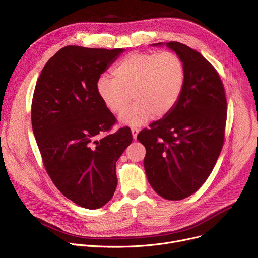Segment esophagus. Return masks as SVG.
<instances>
[{"instance_id": "obj_1", "label": "esophagus", "mask_w": 258, "mask_h": 258, "mask_svg": "<svg viewBox=\"0 0 258 258\" xmlns=\"http://www.w3.org/2000/svg\"><path fill=\"white\" fill-rule=\"evenodd\" d=\"M138 134H139V128H136V127L132 128V136H133V138H134L135 140L137 139V136H138Z\"/></svg>"}]
</instances>
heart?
Returning a JSON list of instances; mask_svg holds the SVG:
<instances>
[{
  "instance_id": "b5f03b06",
  "label": "heart",
  "mask_w": 258,
  "mask_h": 258,
  "mask_svg": "<svg viewBox=\"0 0 258 258\" xmlns=\"http://www.w3.org/2000/svg\"><path fill=\"white\" fill-rule=\"evenodd\" d=\"M112 74L113 78L101 76L97 80V93L114 114L123 112L133 97L135 103L119 117L128 126L167 116L185 84L184 63L174 52H132L114 67Z\"/></svg>"
}]
</instances>
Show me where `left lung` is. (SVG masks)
<instances>
[{"label": "left lung", "instance_id": "1", "mask_svg": "<svg viewBox=\"0 0 258 258\" xmlns=\"http://www.w3.org/2000/svg\"><path fill=\"white\" fill-rule=\"evenodd\" d=\"M166 45L183 61L185 84L174 109L137 139L146 148L148 182L160 197L179 201L205 183L224 141L226 99L214 67L200 52L179 42Z\"/></svg>", "mask_w": 258, "mask_h": 258}]
</instances>
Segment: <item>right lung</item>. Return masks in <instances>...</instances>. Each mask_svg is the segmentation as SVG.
<instances>
[{
    "label": "right lung",
    "mask_w": 258,
    "mask_h": 258,
    "mask_svg": "<svg viewBox=\"0 0 258 258\" xmlns=\"http://www.w3.org/2000/svg\"><path fill=\"white\" fill-rule=\"evenodd\" d=\"M123 51L66 46L44 66L34 91L32 126L44 167L66 198L89 210L112 199L116 161L133 141L127 127L97 140L116 119L96 83Z\"/></svg>",
    "instance_id": "obj_1"
}]
</instances>
